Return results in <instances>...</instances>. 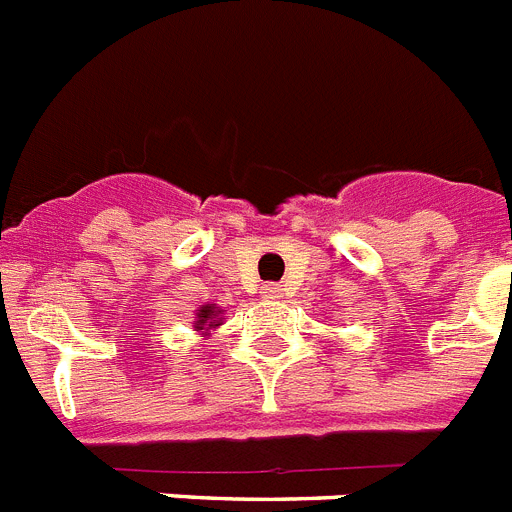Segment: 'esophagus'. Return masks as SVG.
<instances>
[{"mask_svg":"<svg viewBox=\"0 0 512 512\" xmlns=\"http://www.w3.org/2000/svg\"><path fill=\"white\" fill-rule=\"evenodd\" d=\"M264 298L269 300H279V298H285V290L279 285H266L264 287Z\"/></svg>","mask_w":512,"mask_h":512,"instance_id":"1","label":"esophagus"}]
</instances>
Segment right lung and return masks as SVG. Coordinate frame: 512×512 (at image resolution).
Here are the masks:
<instances>
[{
	"instance_id": "right-lung-1",
	"label": "right lung",
	"mask_w": 512,
	"mask_h": 512,
	"mask_svg": "<svg viewBox=\"0 0 512 512\" xmlns=\"http://www.w3.org/2000/svg\"><path fill=\"white\" fill-rule=\"evenodd\" d=\"M217 326H222V308H217L214 303H204L202 308L196 310L194 316V331L209 336Z\"/></svg>"
}]
</instances>
